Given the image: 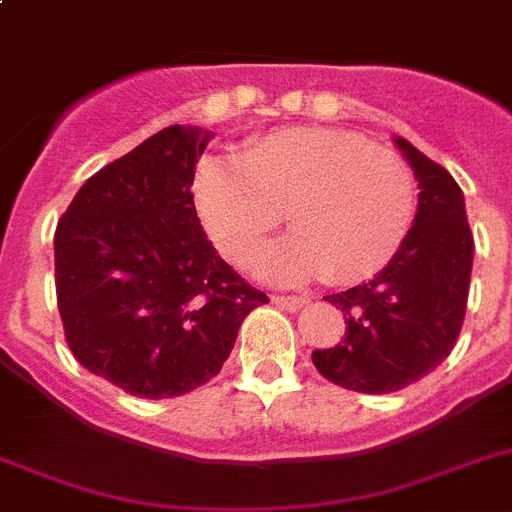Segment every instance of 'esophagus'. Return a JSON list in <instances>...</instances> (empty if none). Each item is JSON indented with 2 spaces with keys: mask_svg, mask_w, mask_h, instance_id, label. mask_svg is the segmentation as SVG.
<instances>
[{
  "mask_svg": "<svg viewBox=\"0 0 512 512\" xmlns=\"http://www.w3.org/2000/svg\"><path fill=\"white\" fill-rule=\"evenodd\" d=\"M273 303H278V306L285 308V311H298V308L308 306V303H311V298L308 296H273Z\"/></svg>",
  "mask_w": 512,
  "mask_h": 512,
  "instance_id": "34e87169",
  "label": "esophagus"
}]
</instances>
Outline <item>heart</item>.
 Wrapping results in <instances>:
<instances>
[{
    "instance_id": "1",
    "label": "heart",
    "mask_w": 512,
    "mask_h": 512,
    "mask_svg": "<svg viewBox=\"0 0 512 512\" xmlns=\"http://www.w3.org/2000/svg\"><path fill=\"white\" fill-rule=\"evenodd\" d=\"M216 247L245 262L283 211L293 232L252 260L270 283L326 275L357 283L403 247L416 216V178L395 150L331 127H290L255 140L242 160L209 155L193 181Z\"/></svg>"
}]
</instances>
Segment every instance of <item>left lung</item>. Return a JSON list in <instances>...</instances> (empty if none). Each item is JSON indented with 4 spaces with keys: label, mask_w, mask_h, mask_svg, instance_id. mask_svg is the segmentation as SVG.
Wrapping results in <instances>:
<instances>
[{
    "label": "left lung",
    "mask_w": 512,
    "mask_h": 512,
    "mask_svg": "<svg viewBox=\"0 0 512 512\" xmlns=\"http://www.w3.org/2000/svg\"><path fill=\"white\" fill-rule=\"evenodd\" d=\"M418 188L413 227L393 260L370 283L326 296L344 311V339L316 349L326 380L357 393H395L449 357L467 311L474 239L464 193L449 170L393 137Z\"/></svg>",
    "instance_id": "left-lung-1"
}]
</instances>
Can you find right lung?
<instances>
[{
    "label": "right lung",
    "mask_w": 512,
    "mask_h": 512,
    "mask_svg": "<svg viewBox=\"0 0 512 512\" xmlns=\"http://www.w3.org/2000/svg\"><path fill=\"white\" fill-rule=\"evenodd\" d=\"M209 132L165 127L81 186L55 229V290L73 357L137 398L219 375L267 303L211 247L193 206Z\"/></svg>",
    "instance_id": "1"
}]
</instances>
